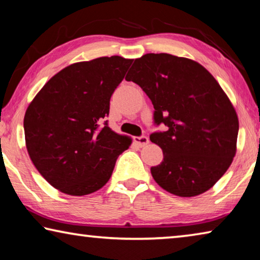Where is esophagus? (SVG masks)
Segmentation results:
<instances>
[{"label":"esophagus","instance_id":"esophagus-1","mask_svg":"<svg viewBox=\"0 0 260 260\" xmlns=\"http://www.w3.org/2000/svg\"><path fill=\"white\" fill-rule=\"evenodd\" d=\"M134 142L138 144L139 147H146L149 143L148 136H138V138H134Z\"/></svg>","mask_w":260,"mask_h":260}]
</instances>
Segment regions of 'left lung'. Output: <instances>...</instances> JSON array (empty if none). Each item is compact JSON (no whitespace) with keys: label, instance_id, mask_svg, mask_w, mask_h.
Instances as JSON below:
<instances>
[{"label":"left lung","instance_id":"left-lung-1","mask_svg":"<svg viewBox=\"0 0 260 260\" xmlns=\"http://www.w3.org/2000/svg\"><path fill=\"white\" fill-rule=\"evenodd\" d=\"M125 79L151 100L155 124L167 126L150 135L164 153L150 170L155 181L180 197L212 188L232 164L239 134L235 109L212 74L184 57L146 54Z\"/></svg>","mask_w":260,"mask_h":260}]
</instances>
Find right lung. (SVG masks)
<instances>
[{
	"mask_svg": "<svg viewBox=\"0 0 260 260\" xmlns=\"http://www.w3.org/2000/svg\"><path fill=\"white\" fill-rule=\"evenodd\" d=\"M133 59L100 57L69 65L29 103L24 117L30 160L52 187L71 196L102 188L132 139L101 121Z\"/></svg>",
	"mask_w": 260,
	"mask_h": 260,
	"instance_id": "right-lung-1",
	"label": "right lung"
}]
</instances>
